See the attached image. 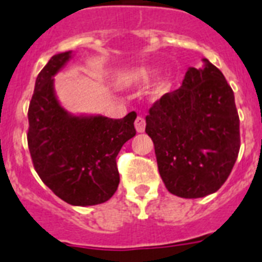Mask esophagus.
<instances>
[{
  "instance_id": "34e87169",
  "label": "esophagus",
  "mask_w": 262,
  "mask_h": 262,
  "mask_svg": "<svg viewBox=\"0 0 262 262\" xmlns=\"http://www.w3.org/2000/svg\"><path fill=\"white\" fill-rule=\"evenodd\" d=\"M145 125H146V122H145L144 117L136 118V121H134V126H136V130H137L138 133H142V132L145 130Z\"/></svg>"
}]
</instances>
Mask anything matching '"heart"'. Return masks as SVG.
<instances>
[{"label":"heart","mask_w":262,"mask_h":262,"mask_svg":"<svg viewBox=\"0 0 262 262\" xmlns=\"http://www.w3.org/2000/svg\"><path fill=\"white\" fill-rule=\"evenodd\" d=\"M151 70L149 68H145V67H141V68H134V70H130V71H126L121 75L120 77V81H121L122 85H136V84H141V83H146V81L150 80V77H151ZM166 91V88L163 87H159L157 90V95L161 96L163 95Z\"/></svg>","instance_id":"b5f03b06"}]
</instances>
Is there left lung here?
Segmentation results:
<instances>
[{
  "instance_id": "left-lung-1",
  "label": "left lung",
  "mask_w": 262,
  "mask_h": 262,
  "mask_svg": "<svg viewBox=\"0 0 262 262\" xmlns=\"http://www.w3.org/2000/svg\"><path fill=\"white\" fill-rule=\"evenodd\" d=\"M203 63L188 68L181 88L163 95L146 116L159 175L171 194L186 199L219 190L240 150L233 91L219 68Z\"/></svg>"
}]
</instances>
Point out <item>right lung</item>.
Here are the masks:
<instances>
[{
  "label": "right lung",
  "mask_w": 262,
  "mask_h": 262,
  "mask_svg": "<svg viewBox=\"0 0 262 262\" xmlns=\"http://www.w3.org/2000/svg\"><path fill=\"white\" fill-rule=\"evenodd\" d=\"M71 58L72 51L56 54L36 77L27 113V144L34 169L56 196L71 206H95L117 190L116 157L136 136L137 115L115 120L68 113L55 95L54 76Z\"/></svg>",
  "instance_id": "add662e5"
}]
</instances>
